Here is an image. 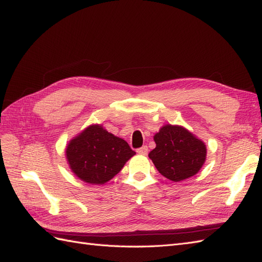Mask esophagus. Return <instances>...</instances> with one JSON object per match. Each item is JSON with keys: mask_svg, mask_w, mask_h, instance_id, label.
<instances>
[{"mask_svg": "<svg viewBox=\"0 0 262 262\" xmlns=\"http://www.w3.org/2000/svg\"><path fill=\"white\" fill-rule=\"evenodd\" d=\"M137 152L139 153V155H141V156H146V155H148V146L143 145V146H141V148H139L137 150Z\"/></svg>", "mask_w": 262, "mask_h": 262, "instance_id": "esophagus-1", "label": "esophagus"}]
</instances>
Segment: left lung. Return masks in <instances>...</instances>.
Segmentation results:
<instances>
[{"label": "left lung", "mask_w": 262, "mask_h": 262, "mask_svg": "<svg viewBox=\"0 0 262 262\" xmlns=\"http://www.w3.org/2000/svg\"><path fill=\"white\" fill-rule=\"evenodd\" d=\"M153 139L157 145L149 158L171 181L179 182L196 174L206 161V144L183 126L164 125Z\"/></svg>", "instance_id": "8db88e82"}]
</instances>
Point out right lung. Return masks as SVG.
<instances>
[{"mask_svg": "<svg viewBox=\"0 0 262 262\" xmlns=\"http://www.w3.org/2000/svg\"><path fill=\"white\" fill-rule=\"evenodd\" d=\"M66 153L73 173L90 184L110 181L136 155L123 139L113 136L99 124L88 126L72 139Z\"/></svg>", "mask_w": 262, "mask_h": 262, "instance_id": "obj_1", "label": "right lung"}]
</instances>
